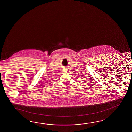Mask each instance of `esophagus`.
<instances>
[{
  "label": "esophagus",
  "instance_id": "esophagus-1",
  "mask_svg": "<svg viewBox=\"0 0 132 132\" xmlns=\"http://www.w3.org/2000/svg\"><path fill=\"white\" fill-rule=\"evenodd\" d=\"M63 71L64 72H68V69H66V68H64Z\"/></svg>",
  "mask_w": 132,
  "mask_h": 132
}]
</instances>
